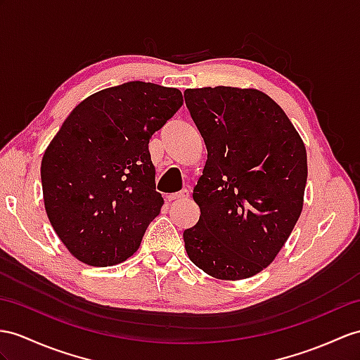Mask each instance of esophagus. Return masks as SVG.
I'll return each mask as SVG.
<instances>
[{
	"label": "esophagus",
	"instance_id": "obj_1",
	"mask_svg": "<svg viewBox=\"0 0 360 360\" xmlns=\"http://www.w3.org/2000/svg\"><path fill=\"white\" fill-rule=\"evenodd\" d=\"M189 197V191L188 189H183L180 192H175V194H169L166 197V201H179V200H186Z\"/></svg>",
	"mask_w": 360,
	"mask_h": 360
}]
</instances>
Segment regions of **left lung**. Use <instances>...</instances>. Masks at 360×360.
<instances>
[{
	"instance_id": "left-lung-1",
	"label": "left lung",
	"mask_w": 360,
	"mask_h": 360,
	"mask_svg": "<svg viewBox=\"0 0 360 360\" xmlns=\"http://www.w3.org/2000/svg\"><path fill=\"white\" fill-rule=\"evenodd\" d=\"M207 160L194 188L195 226L183 232L194 264L238 281L276 258L302 212L307 151L284 110L255 89L185 91Z\"/></svg>"
}]
</instances>
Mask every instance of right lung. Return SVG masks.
<instances>
[{"instance_id": "right-lung-1", "label": "right lung", "mask_w": 360, "mask_h": 360, "mask_svg": "<svg viewBox=\"0 0 360 360\" xmlns=\"http://www.w3.org/2000/svg\"><path fill=\"white\" fill-rule=\"evenodd\" d=\"M183 105L181 91L133 81L76 105L41 162L44 206L84 264L107 267L139 249L160 214L148 143Z\"/></svg>"}]
</instances>
